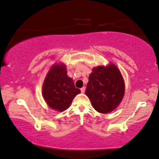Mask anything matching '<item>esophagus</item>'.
<instances>
[{
  "label": "esophagus",
  "instance_id": "obj_1",
  "mask_svg": "<svg viewBox=\"0 0 159 159\" xmlns=\"http://www.w3.org/2000/svg\"><path fill=\"white\" fill-rule=\"evenodd\" d=\"M80 90H81V92H82V93H84V92H85V87H82L81 89H80Z\"/></svg>",
  "mask_w": 159,
  "mask_h": 159
}]
</instances>
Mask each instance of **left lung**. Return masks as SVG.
Wrapping results in <instances>:
<instances>
[{"label": "left lung", "mask_w": 159, "mask_h": 159, "mask_svg": "<svg viewBox=\"0 0 159 159\" xmlns=\"http://www.w3.org/2000/svg\"><path fill=\"white\" fill-rule=\"evenodd\" d=\"M125 84L121 72L114 64L94 67L89 75L85 94L99 113L114 111L121 103Z\"/></svg>", "instance_id": "1"}]
</instances>
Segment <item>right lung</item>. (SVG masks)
Returning a JSON list of instances; mask_svg holds the SVG:
<instances>
[{
  "mask_svg": "<svg viewBox=\"0 0 159 159\" xmlns=\"http://www.w3.org/2000/svg\"><path fill=\"white\" fill-rule=\"evenodd\" d=\"M80 93L72 78L67 76L64 64H55L48 72L43 85V96L51 109L63 111Z\"/></svg>",
  "mask_w": 159,
  "mask_h": 159,
  "instance_id": "1",
  "label": "right lung"
}]
</instances>
